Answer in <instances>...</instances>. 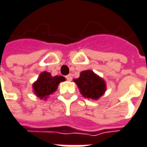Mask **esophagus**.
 <instances>
[{
    "mask_svg": "<svg viewBox=\"0 0 147 147\" xmlns=\"http://www.w3.org/2000/svg\"><path fill=\"white\" fill-rule=\"evenodd\" d=\"M65 78H66V80H67V81H71V80H72V76H71V74L67 75V76H65Z\"/></svg>",
    "mask_w": 147,
    "mask_h": 147,
    "instance_id": "esophagus-1",
    "label": "esophagus"
}]
</instances>
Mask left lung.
<instances>
[{"label":"left lung","instance_id":"obj_1","mask_svg":"<svg viewBox=\"0 0 147 147\" xmlns=\"http://www.w3.org/2000/svg\"><path fill=\"white\" fill-rule=\"evenodd\" d=\"M74 82L82 96L88 99H99L107 89L105 81L91 70L82 71L79 78L74 79Z\"/></svg>","mask_w":147,"mask_h":147}]
</instances>
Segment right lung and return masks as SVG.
<instances>
[{
    "label": "right lung",
    "mask_w": 147,
    "mask_h": 147,
    "mask_svg": "<svg viewBox=\"0 0 147 147\" xmlns=\"http://www.w3.org/2000/svg\"><path fill=\"white\" fill-rule=\"evenodd\" d=\"M64 81L65 78L62 76H52L47 71H43L40 74L37 81L33 83L34 93L40 99L46 100L51 94L56 91L60 82Z\"/></svg>",
    "instance_id": "obj_1"
}]
</instances>
